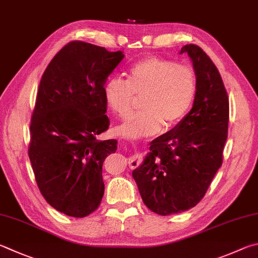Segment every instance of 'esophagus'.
Instances as JSON below:
<instances>
[{
	"mask_svg": "<svg viewBox=\"0 0 258 258\" xmlns=\"http://www.w3.org/2000/svg\"><path fill=\"white\" fill-rule=\"evenodd\" d=\"M128 165L131 168H132V169H134V168H137L140 165V156L138 152H134L132 156L130 157Z\"/></svg>",
	"mask_w": 258,
	"mask_h": 258,
	"instance_id": "1",
	"label": "esophagus"
}]
</instances>
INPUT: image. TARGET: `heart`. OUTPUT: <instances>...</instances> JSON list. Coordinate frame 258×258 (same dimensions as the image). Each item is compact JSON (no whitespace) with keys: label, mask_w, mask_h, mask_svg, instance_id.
Returning <instances> with one entry per match:
<instances>
[{"label":"heart","mask_w":258,"mask_h":258,"mask_svg":"<svg viewBox=\"0 0 258 258\" xmlns=\"http://www.w3.org/2000/svg\"><path fill=\"white\" fill-rule=\"evenodd\" d=\"M104 95L120 118L132 113L135 97H143L144 110L117 126L116 132L127 139L145 138L158 133L162 125L169 128L184 118L195 99L196 78L188 65L151 56L134 64L126 80L108 79Z\"/></svg>","instance_id":"obj_1"}]
</instances>
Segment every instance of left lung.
<instances>
[{
    "label": "left lung",
    "mask_w": 258,
    "mask_h": 258,
    "mask_svg": "<svg viewBox=\"0 0 258 258\" xmlns=\"http://www.w3.org/2000/svg\"><path fill=\"white\" fill-rule=\"evenodd\" d=\"M196 76L193 107L169 132L150 143L132 175L144 204L160 215L194 208L222 165L229 99L218 69L202 48L185 45Z\"/></svg>",
    "instance_id": "left-lung-1"
}]
</instances>
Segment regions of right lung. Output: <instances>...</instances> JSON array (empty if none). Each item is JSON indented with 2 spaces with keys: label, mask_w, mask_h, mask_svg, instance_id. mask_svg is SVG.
Returning <instances> with one entry per match:
<instances>
[{
  "label": "right lung",
  "mask_w": 258,
  "mask_h": 258,
  "mask_svg": "<svg viewBox=\"0 0 258 258\" xmlns=\"http://www.w3.org/2000/svg\"><path fill=\"white\" fill-rule=\"evenodd\" d=\"M123 58L120 50L71 41L41 77L29 159L45 200L70 217H87L104 196L102 163L117 141L97 137L109 126L105 83Z\"/></svg>",
  "instance_id": "right-lung-1"
}]
</instances>
